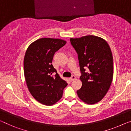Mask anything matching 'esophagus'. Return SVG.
<instances>
[{
    "label": "esophagus",
    "mask_w": 131,
    "mask_h": 131,
    "mask_svg": "<svg viewBox=\"0 0 131 131\" xmlns=\"http://www.w3.org/2000/svg\"><path fill=\"white\" fill-rule=\"evenodd\" d=\"M75 79V77L74 75H72L71 77L69 78L70 81H73V80H74Z\"/></svg>",
    "instance_id": "obj_1"
}]
</instances>
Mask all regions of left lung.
<instances>
[{"label":"left lung","instance_id":"1","mask_svg":"<svg viewBox=\"0 0 131 131\" xmlns=\"http://www.w3.org/2000/svg\"><path fill=\"white\" fill-rule=\"evenodd\" d=\"M78 54L82 86L77 91L80 100L88 104L100 101L109 90L114 74L113 57L107 42L92 35L71 38ZM89 69L85 71V68Z\"/></svg>","mask_w":131,"mask_h":131}]
</instances>
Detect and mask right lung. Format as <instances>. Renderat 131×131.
<instances>
[{
    "instance_id": "add662e5",
    "label": "right lung",
    "mask_w": 131,
    "mask_h": 131,
    "mask_svg": "<svg viewBox=\"0 0 131 131\" xmlns=\"http://www.w3.org/2000/svg\"><path fill=\"white\" fill-rule=\"evenodd\" d=\"M66 43L62 39L41 38L30 44L26 50L24 59L26 84L31 95L43 105H52L59 101L67 85L51 64L54 53Z\"/></svg>"
}]
</instances>
